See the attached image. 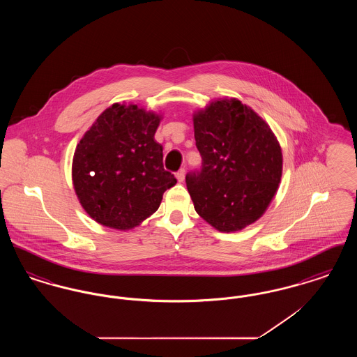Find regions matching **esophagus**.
I'll return each mask as SVG.
<instances>
[{
  "mask_svg": "<svg viewBox=\"0 0 357 357\" xmlns=\"http://www.w3.org/2000/svg\"><path fill=\"white\" fill-rule=\"evenodd\" d=\"M185 174H186V170H185V169H181V170L178 171V172L175 174V176H176L178 182H183V181H185Z\"/></svg>",
  "mask_w": 357,
  "mask_h": 357,
  "instance_id": "1",
  "label": "esophagus"
}]
</instances>
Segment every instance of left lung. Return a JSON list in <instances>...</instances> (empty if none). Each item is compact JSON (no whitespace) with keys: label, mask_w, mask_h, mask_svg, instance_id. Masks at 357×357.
I'll list each match as a JSON object with an SVG mask.
<instances>
[{"label":"left lung","mask_w":357,"mask_h":357,"mask_svg":"<svg viewBox=\"0 0 357 357\" xmlns=\"http://www.w3.org/2000/svg\"><path fill=\"white\" fill-rule=\"evenodd\" d=\"M194 136L202 167L187 172L186 185L197 213L227 233L257 221L282 172L269 126L239 100H218L194 116Z\"/></svg>","instance_id":"left-lung-1"}]
</instances>
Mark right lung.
<instances>
[{"label":"right lung","instance_id":"obj_1","mask_svg":"<svg viewBox=\"0 0 357 357\" xmlns=\"http://www.w3.org/2000/svg\"><path fill=\"white\" fill-rule=\"evenodd\" d=\"M159 121L137 105L114 104L85 132L75 151L72 176L91 218L131 229L155 213L163 192L176 183L153 139Z\"/></svg>","mask_w":357,"mask_h":357}]
</instances>
